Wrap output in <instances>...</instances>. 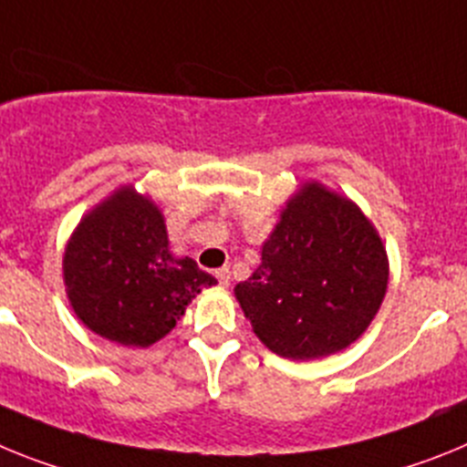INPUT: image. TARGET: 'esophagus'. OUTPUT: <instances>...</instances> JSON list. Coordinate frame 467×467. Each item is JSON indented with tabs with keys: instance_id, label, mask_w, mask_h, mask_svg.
Masks as SVG:
<instances>
[{
	"instance_id": "34e87169",
	"label": "esophagus",
	"mask_w": 467,
	"mask_h": 467,
	"mask_svg": "<svg viewBox=\"0 0 467 467\" xmlns=\"http://www.w3.org/2000/svg\"><path fill=\"white\" fill-rule=\"evenodd\" d=\"M216 279L221 286H230V267H221V270H216Z\"/></svg>"
}]
</instances>
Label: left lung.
Listing matches in <instances>:
<instances>
[{"mask_svg": "<svg viewBox=\"0 0 467 467\" xmlns=\"http://www.w3.org/2000/svg\"><path fill=\"white\" fill-rule=\"evenodd\" d=\"M388 277L383 239L364 211L306 181L279 211L261 265L234 286V298L267 350L306 362L346 350L368 329Z\"/></svg>", "mask_w": 467, "mask_h": 467, "instance_id": "obj_1", "label": "left lung"}]
</instances>
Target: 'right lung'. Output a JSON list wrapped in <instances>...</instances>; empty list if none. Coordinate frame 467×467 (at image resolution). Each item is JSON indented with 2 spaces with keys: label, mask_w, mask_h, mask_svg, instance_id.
Here are the masks:
<instances>
[{
  "label": "right lung",
  "mask_w": 467,
  "mask_h": 467,
  "mask_svg": "<svg viewBox=\"0 0 467 467\" xmlns=\"http://www.w3.org/2000/svg\"><path fill=\"white\" fill-rule=\"evenodd\" d=\"M63 282L87 329L119 346L148 348L216 277L192 258L173 256L161 209L129 183L77 223L65 244Z\"/></svg>",
  "instance_id": "right-lung-1"
}]
</instances>
